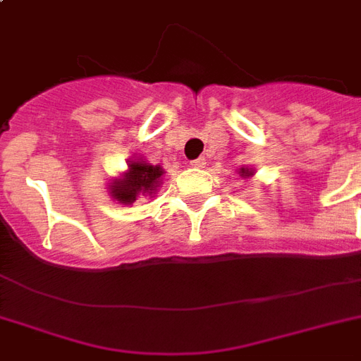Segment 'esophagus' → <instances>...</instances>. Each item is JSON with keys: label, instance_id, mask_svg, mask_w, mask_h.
Returning <instances> with one entry per match:
<instances>
[{"label": "esophagus", "instance_id": "1", "mask_svg": "<svg viewBox=\"0 0 361 361\" xmlns=\"http://www.w3.org/2000/svg\"><path fill=\"white\" fill-rule=\"evenodd\" d=\"M204 164H206L204 157H198L195 161H191V166H195V169H204Z\"/></svg>", "mask_w": 361, "mask_h": 361}]
</instances>
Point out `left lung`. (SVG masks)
Wrapping results in <instances>:
<instances>
[{"mask_svg": "<svg viewBox=\"0 0 361 361\" xmlns=\"http://www.w3.org/2000/svg\"><path fill=\"white\" fill-rule=\"evenodd\" d=\"M255 172H257V170L249 169V166H241V169L238 170V174H240L243 180H249V178H252V176H255Z\"/></svg>", "mask_w": 361, "mask_h": 361, "instance_id": "1", "label": "left lung"}]
</instances>
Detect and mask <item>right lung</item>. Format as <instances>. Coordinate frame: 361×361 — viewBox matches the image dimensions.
I'll use <instances>...</instances> for the list:
<instances>
[{
  "label": "right lung",
  "mask_w": 361,
  "mask_h": 361,
  "mask_svg": "<svg viewBox=\"0 0 361 361\" xmlns=\"http://www.w3.org/2000/svg\"><path fill=\"white\" fill-rule=\"evenodd\" d=\"M164 174L161 164L147 163L144 157L130 159L127 170L109 183L110 197L123 206H130L140 197H155Z\"/></svg>",
  "instance_id": "obj_1"
}]
</instances>
